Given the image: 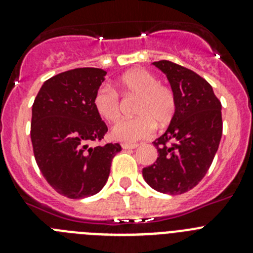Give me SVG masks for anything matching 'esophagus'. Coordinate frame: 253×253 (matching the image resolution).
<instances>
[{"label":"esophagus","instance_id":"obj_1","mask_svg":"<svg viewBox=\"0 0 253 253\" xmlns=\"http://www.w3.org/2000/svg\"><path fill=\"white\" fill-rule=\"evenodd\" d=\"M122 147L123 149H134L137 148L138 144H135V143H134V144H130V143H123Z\"/></svg>","mask_w":253,"mask_h":253}]
</instances>
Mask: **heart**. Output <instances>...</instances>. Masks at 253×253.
<instances>
[{
    "mask_svg": "<svg viewBox=\"0 0 253 253\" xmlns=\"http://www.w3.org/2000/svg\"><path fill=\"white\" fill-rule=\"evenodd\" d=\"M119 90L123 95L137 96L133 111L134 118L120 120L113 128V137L120 142H137L151 137L156 123L166 125L171 122L177 109L175 92L171 87L160 84L154 73L138 68L126 72L119 80ZM93 109L102 120L114 123L120 118L122 102L114 88L102 84L97 88L92 100Z\"/></svg>",
    "mask_w": 253,
    "mask_h": 253,
    "instance_id": "b5f03b06",
    "label": "heart"
}]
</instances>
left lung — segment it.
I'll return each instance as SVG.
<instances>
[{
	"label": "left lung",
	"instance_id": "8db88e82",
	"mask_svg": "<svg viewBox=\"0 0 253 253\" xmlns=\"http://www.w3.org/2000/svg\"><path fill=\"white\" fill-rule=\"evenodd\" d=\"M154 66L169 78L177 109L166 133L153 142L158 157L143 169L147 184L160 193L178 195L207 175L223 133L222 104L209 82L169 60Z\"/></svg>",
	"mask_w": 253,
	"mask_h": 253
}]
</instances>
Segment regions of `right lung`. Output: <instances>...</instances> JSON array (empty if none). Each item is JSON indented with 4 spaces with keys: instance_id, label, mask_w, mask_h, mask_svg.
Instances as JSON below:
<instances>
[{
    "instance_id": "add662e5",
    "label": "right lung",
    "mask_w": 253,
    "mask_h": 253,
    "mask_svg": "<svg viewBox=\"0 0 253 253\" xmlns=\"http://www.w3.org/2000/svg\"><path fill=\"white\" fill-rule=\"evenodd\" d=\"M104 69L75 68L46 80L33 104L30 137L40 172L53 189L69 199L95 195L106 184L119 143H100L107 126L93 95Z\"/></svg>"
}]
</instances>
